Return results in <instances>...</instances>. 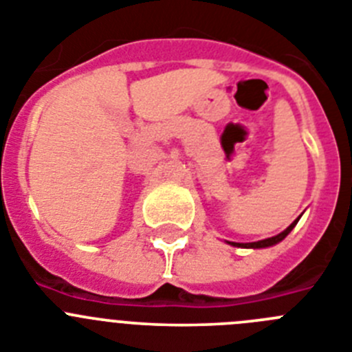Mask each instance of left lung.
<instances>
[{
	"label": "left lung",
	"instance_id": "1",
	"mask_svg": "<svg viewBox=\"0 0 352 352\" xmlns=\"http://www.w3.org/2000/svg\"><path fill=\"white\" fill-rule=\"evenodd\" d=\"M296 222H298V220H294V222H292L291 226H289L284 232H280V234L273 236V238L261 239V241H254V243H231V245H234V247H243V248H264V247H272V245H275V243H278V241H282V239H284L285 236H287L289 232L292 231V227L296 226Z\"/></svg>",
	"mask_w": 352,
	"mask_h": 352
}]
</instances>
